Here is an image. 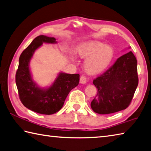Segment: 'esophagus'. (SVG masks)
<instances>
[{
    "instance_id": "34e87169",
    "label": "esophagus",
    "mask_w": 151,
    "mask_h": 151,
    "mask_svg": "<svg viewBox=\"0 0 151 151\" xmlns=\"http://www.w3.org/2000/svg\"><path fill=\"white\" fill-rule=\"evenodd\" d=\"M89 80V79H88L87 77L85 76H81L80 77V83H85L86 82Z\"/></svg>"
}]
</instances>
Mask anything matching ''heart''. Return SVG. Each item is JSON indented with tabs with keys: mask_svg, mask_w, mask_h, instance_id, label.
I'll use <instances>...</instances> for the list:
<instances>
[{
	"mask_svg": "<svg viewBox=\"0 0 151 151\" xmlns=\"http://www.w3.org/2000/svg\"><path fill=\"white\" fill-rule=\"evenodd\" d=\"M79 56L86 59L84 64L88 74L95 75L103 72L109 67L114 55L111 46H105L102 42L93 41L83 45L79 49Z\"/></svg>",
	"mask_w": 151,
	"mask_h": 151,
	"instance_id": "1",
	"label": "heart"
}]
</instances>
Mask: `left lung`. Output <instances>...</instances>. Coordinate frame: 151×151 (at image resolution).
Masks as SVG:
<instances>
[{
	"label": "left lung",
	"mask_w": 151,
	"mask_h": 151,
	"mask_svg": "<svg viewBox=\"0 0 151 151\" xmlns=\"http://www.w3.org/2000/svg\"><path fill=\"white\" fill-rule=\"evenodd\" d=\"M137 66V59L129 51L94 79L93 83L98 89L91 103L94 112L108 114L129 106L139 83Z\"/></svg>",
	"instance_id": "obj_1"
}]
</instances>
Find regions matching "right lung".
<instances>
[{
    "label": "right lung",
    "instance_id": "obj_1",
    "mask_svg": "<svg viewBox=\"0 0 151 151\" xmlns=\"http://www.w3.org/2000/svg\"><path fill=\"white\" fill-rule=\"evenodd\" d=\"M43 42L55 43L56 39L39 35L21 54L16 73V83L19 99L24 106L41 114H53L62 109L70 91L79 82V74L60 73L53 84L41 89L33 81L29 70V61L35 50Z\"/></svg>",
    "mask_w": 151,
    "mask_h": 151
}]
</instances>
